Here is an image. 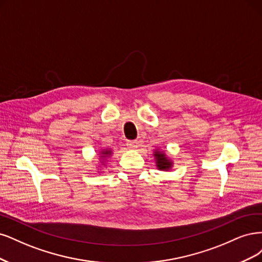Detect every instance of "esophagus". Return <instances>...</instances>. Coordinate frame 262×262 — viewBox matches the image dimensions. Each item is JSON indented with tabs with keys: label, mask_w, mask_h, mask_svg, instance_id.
<instances>
[{
	"label": "esophagus",
	"mask_w": 262,
	"mask_h": 262,
	"mask_svg": "<svg viewBox=\"0 0 262 262\" xmlns=\"http://www.w3.org/2000/svg\"><path fill=\"white\" fill-rule=\"evenodd\" d=\"M127 146L130 149H136L138 146V142L136 140H130V141H127Z\"/></svg>",
	"instance_id": "obj_1"
}]
</instances>
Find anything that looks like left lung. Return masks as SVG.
I'll return each instance as SVG.
<instances>
[{"label": "left lung", "instance_id": "obj_1", "mask_svg": "<svg viewBox=\"0 0 262 262\" xmlns=\"http://www.w3.org/2000/svg\"><path fill=\"white\" fill-rule=\"evenodd\" d=\"M155 156L157 157V164L160 170H167V168L171 167V163L168 162V160L165 158L164 154L156 152Z\"/></svg>", "mask_w": 262, "mask_h": 262}]
</instances>
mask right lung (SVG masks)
<instances>
[{"label": "right lung", "instance_id": "1", "mask_svg": "<svg viewBox=\"0 0 262 262\" xmlns=\"http://www.w3.org/2000/svg\"><path fill=\"white\" fill-rule=\"evenodd\" d=\"M102 154L105 155V156H107V155H110V151H107V150H106V151H102Z\"/></svg>", "mask_w": 262, "mask_h": 262}]
</instances>
